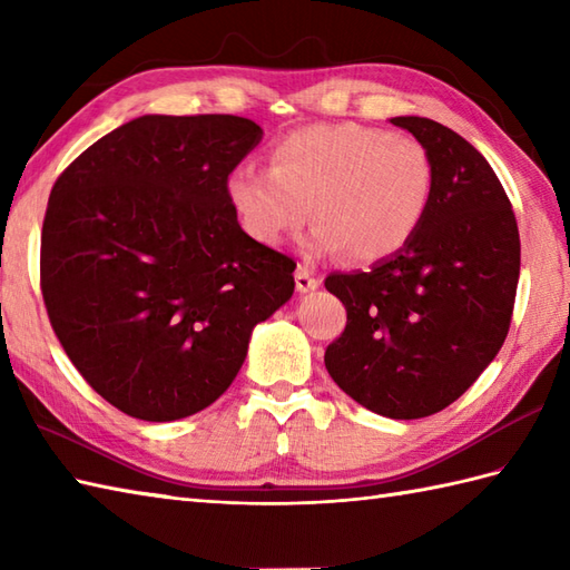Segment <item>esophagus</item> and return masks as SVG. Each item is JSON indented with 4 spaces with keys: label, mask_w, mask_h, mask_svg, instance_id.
I'll return each mask as SVG.
<instances>
[{
    "label": "esophagus",
    "mask_w": 570,
    "mask_h": 570,
    "mask_svg": "<svg viewBox=\"0 0 570 570\" xmlns=\"http://www.w3.org/2000/svg\"><path fill=\"white\" fill-rule=\"evenodd\" d=\"M321 286V278L313 274L308 266H298L296 269V288L301 294H311V292H316V288Z\"/></svg>",
    "instance_id": "esophagus-1"
}]
</instances>
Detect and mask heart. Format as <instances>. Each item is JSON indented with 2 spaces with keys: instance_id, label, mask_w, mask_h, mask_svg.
<instances>
[{
  "instance_id": "b5f03b06",
  "label": "heart",
  "mask_w": 570,
  "mask_h": 570,
  "mask_svg": "<svg viewBox=\"0 0 570 570\" xmlns=\"http://www.w3.org/2000/svg\"><path fill=\"white\" fill-rule=\"evenodd\" d=\"M272 168L235 166L225 198L262 245H278L313 215L308 257L390 259L416 237L433 200L429 149L409 135L357 125H313L278 139Z\"/></svg>"
}]
</instances>
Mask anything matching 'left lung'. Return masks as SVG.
<instances>
[{"label": "left lung", "mask_w": 570, "mask_h": 570, "mask_svg": "<svg viewBox=\"0 0 570 570\" xmlns=\"http://www.w3.org/2000/svg\"><path fill=\"white\" fill-rule=\"evenodd\" d=\"M433 161V200L416 237L370 272H335L325 288L347 325L325 370L386 419H423L475 382L510 331L519 229L510 198L472 144L426 117H394Z\"/></svg>", "instance_id": "left-lung-1"}]
</instances>
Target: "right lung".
I'll list each match as a JSON object with an SVG mask.
<instances>
[{"mask_svg":"<svg viewBox=\"0 0 570 570\" xmlns=\"http://www.w3.org/2000/svg\"><path fill=\"white\" fill-rule=\"evenodd\" d=\"M262 135L235 115H144L56 180L41 233L48 318L85 382L129 416L210 406L254 325L294 296L296 262L252 239L225 198Z\"/></svg>","mask_w":570,"mask_h":570,"instance_id":"obj_1","label":"right lung"}]
</instances>
